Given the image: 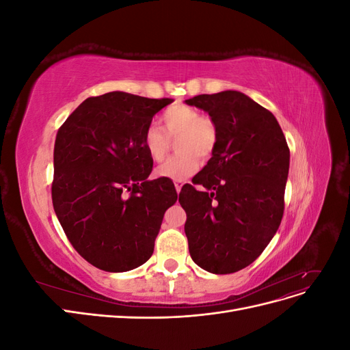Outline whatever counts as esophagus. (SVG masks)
<instances>
[{"label":"esophagus","mask_w":350,"mask_h":350,"mask_svg":"<svg viewBox=\"0 0 350 350\" xmlns=\"http://www.w3.org/2000/svg\"><path fill=\"white\" fill-rule=\"evenodd\" d=\"M174 184H175V189H176V193L181 191V188H183V185H184V181H181V179H176V181H175Z\"/></svg>","instance_id":"34e87169"}]
</instances>
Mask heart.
<instances>
[{
    "label": "heart",
    "instance_id": "1",
    "mask_svg": "<svg viewBox=\"0 0 350 350\" xmlns=\"http://www.w3.org/2000/svg\"><path fill=\"white\" fill-rule=\"evenodd\" d=\"M162 125L150 124L143 133V147L154 162H162L171 150V140H178L175 149L178 153L169 157L156 169V175L167 179H187L198 169V158L207 159L213 153L217 143V130L207 116L200 111L175 105L162 115Z\"/></svg>",
    "mask_w": 350,
    "mask_h": 350
}]
</instances>
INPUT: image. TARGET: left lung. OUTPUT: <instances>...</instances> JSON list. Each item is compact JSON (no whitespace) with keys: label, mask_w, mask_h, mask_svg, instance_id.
<instances>
[{"label":"left lung","mask_w":350,"mask_h":350,"mask_svg":"<svg viewBox=\"0 0 350 350\" xmlns=\"http://www.w3.org/2000/svg\"><path fill=\"white\" fill-rule=\"evenodd\" d=\"M216 125L217 143L179 204L193 261L215 274H229L256 261L276 234L284 208L289 147L274 115L247 94L225 90L185 100Z\"/></svg>","instance_id":"8db88e82"}]
</instances>
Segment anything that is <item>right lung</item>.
Masks as SVG:
<instances>
[{"instance_id": "add662e5", "label": "right lung", "mask_w": 350, "mask_h": 350, "mask_svg": "<svg viewBox=\"0 0 350 350\" xmlns=\"http://www.w3.org/2000/svg\"><path fill=\"white\" fill-rule=\"evenodd\" d=\"M174 99L125 92L88 98L57 133L52 204L68 241L92 266L122 273L152 257L171 179H149L143 133Z\"/></svg>"}]
</instances>
